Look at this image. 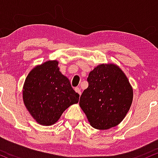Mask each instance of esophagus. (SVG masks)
<instances>
[{"label": "esophagus", "instance_id": "obj_1", "mask_svg": "<svg viewBox=\"0 0 158 158\" xmlns=\"http://www.w3.org/2000/svg\"><path fill=\"white\" fill-rule=\"evenodd\" d=\"M74 90H75V92H76V93H78L80 95H81V89H80L79 87H75V88H74Z\"/></svg>", "mask_w": 158, "mask_h": 158}]
</instances>
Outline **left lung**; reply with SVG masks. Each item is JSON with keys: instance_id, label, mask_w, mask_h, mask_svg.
<instances>
[{"instance_id": "left-lung-1", "label": "left lung", "mask_w": 158, "mask_h": 158, "mask_svg": "<svg viewBox=\"0 0 158 158\" xmlns=\"http://www.w3.org/2000/svg\"><path fill=\"white\" fill-rule=\"evenodd\" d=\"M87 81L79 105L90 125L98 130L116 126L133 101V89L126 75L118 65L101 64L89 72Z\"/></svg>"}]
</instances>
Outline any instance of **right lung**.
Returning a JSON list of instances; mask_svg holds the SVG:
<instances>
[{
	"label": "right lung",
	"instance_id": "1",
	"mask_svg": "<svg viewBox=\"0 0 158 158\" xmlns=\"http://www.w3.org/2000/svg\"><path fill=\"white\" fill-rule=\"evenodd\" d=\"M79 96L60 72L56 60L33 68L23 86L26 108L39 124L45 126L56 123L67 108L78 103Z\"/></svg>",
	"mask_w": 158,
	"mask_h": 158
}]
</instances>
